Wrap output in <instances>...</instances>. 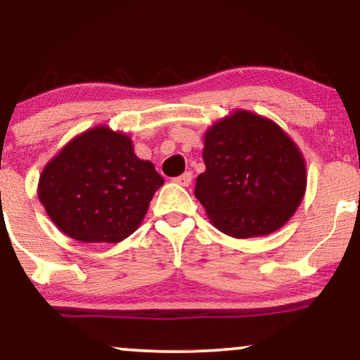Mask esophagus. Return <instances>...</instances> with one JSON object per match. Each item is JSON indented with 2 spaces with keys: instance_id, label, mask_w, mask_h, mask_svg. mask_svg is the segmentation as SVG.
Listing matches in <instances>:
<instances>
[{
  "instance_id": "esophagus-1",
  "label": "esophagus",
  "mask_w": 360,
  "mask_h": 360,
  "mask_svg": "<svg viewBox=\"0 0 360 360\" xmlns=\"http://www.w3.org/2000/svg\"><path fill=\"white\" fill-rule=\"evenodd\" d=\"M191 181H193V172H184L183 176H179V177H176L174 179V183H177V184H181V186H189L191 184Z\"/></svg>"
}]
</instances>
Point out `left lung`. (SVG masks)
<instances>
[{"instance_id": "8db88e82", "label": "left lung", "mask_w": 360, "mask_h": 360, "mask_svg": "<svg viewBox=\"0 0 360 360\" xmlns=\"http://www.w3.org/2000/svg\"><path fill=\"white\" fill-rule=\"evenodd\" d=\"M206 171L194 196L212 223L235 238L269 235L286 223L307 191V164L272 120L235 110L205 134Z\"/></svg>"}]
</instances>
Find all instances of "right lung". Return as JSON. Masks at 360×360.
Wrapping results in <instances>:
<instances>
[{
    "label": "right lung",
    "instance_id": "obj_1",
    "mask_svg": "<svg viewBox=\"0 0 360 360\" xmlns=\"http://www.w3.org/2000/svg\"><path fill=\"white\" fill-rule=\"evenodd\" d=\"M162 184L154 164L135 155L127 134L98 125L69 140L49 160L37 194L68 237L118 243L139 229Z\"/></svg>",
    "mask_w": 360,
    "mask_h": 360
}]
</instances>
